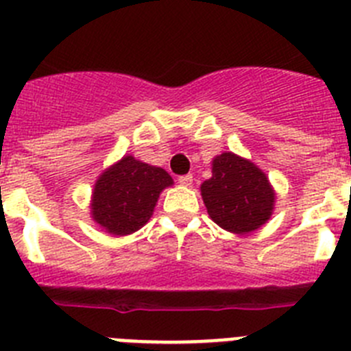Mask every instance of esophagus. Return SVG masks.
Instances as JSON below:
<instances>
[{
    "instance_id": "esophagus-1",
    "label": "esophagus",
    "mask_w": 351,
    "mask_h": 351,
    "mask_svg": "<svg viewBox=\"0 0 351 351\" xmlns=\"http://www.w3.org/2000/svg\"><path fill=\"white\" fill-rule=\"evenodd\" d=\"M179 184H181V186H191V184H193V176H191V173L181 176V178H179Z\"/></svg>"
}]
</instances>
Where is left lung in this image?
I'll return each instance as SVG.
<instances>
[{"instance_id": "8db88e82", "label": "left lung", "mask_w": 351, "mask_h": 351, "mask_svg": "<svg viewBox=\"0 0 351 351\" xmlns=\"http://www.w3.org/2000/svg\"><path fill=\"white\" fill-rule=\"evenodd\" d=\"M210 219L232 234H251L271 219L276 191L251 160L221 153L213 160V178L200 186Z\"/></svg>"}]
</instances>
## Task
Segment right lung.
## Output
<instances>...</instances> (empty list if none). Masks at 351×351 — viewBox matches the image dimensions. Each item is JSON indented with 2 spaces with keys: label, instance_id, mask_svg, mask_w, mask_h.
Returning <instances> with one entry per match:
<instances>
[{
  "label": "right lung",
  "instance_id": "obj_1",
  "mask_svg": "<svg viewBox=\"0 0 351 351\" xmlns=\"http://www.w3.org/2000/svg\"><path fill=\"white\" fill-rule=\"evenodd\" d=\"M173 184L161 167L123 156L96 179L91 195V218L110 235H130L151 219L160 193Z\"/></svg>",
  "mask_w": 351,
  "mask_h": 351
}]
</instances>
